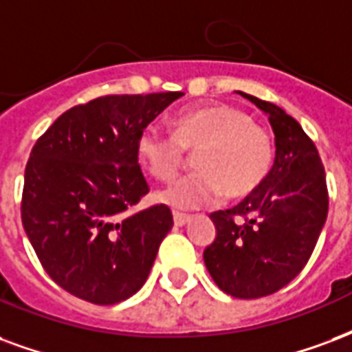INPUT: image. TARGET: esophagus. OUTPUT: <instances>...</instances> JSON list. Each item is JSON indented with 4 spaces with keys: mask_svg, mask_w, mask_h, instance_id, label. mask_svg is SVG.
<instances>
[{
    "mask_svg": "<svg viewBox=\"0 0 352 352\" xmlns=\"http://www.w3.org/2000/svg\"><path fill=\"white\" fill-rule=\"evenodd\" d=\"M190 220H192L190 216L181 214V212H175V214H173V222H175L177 228H183V226H186V223H188Z\"/></svg>",
    "mask_w": 352,
    "mask_h": 352,
    "instance_id": "1",
    "label": "esophagus"
}]
</instances>
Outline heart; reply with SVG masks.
I'll return each mask as SVG.
<instances>
[{
    "instance_id": "obj_1",
    "label": "heart",
    "mask_w": 352,
    "mask_h": 352,
    "mask_svg": "<svg viewBox=\"0 0 352 352\" xmlns=\"http://www.w3.org/2000/svg\"><path fill=\"white\" fill-rule=\"evenodd\" d=\"M138 158L156 181H168L183 166L186 151H196L194 168L166 188L156 201L173 210H197L250 196L267 179L274 160V142L265 126L244 111L214 104L179 113L173 134L147 124L138 136Z\"/></svg>"
}]
</instances>
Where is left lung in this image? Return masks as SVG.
<instances>
[{
    "label": "left lung",
    "instance_id": "1",
    "mask_svg": "<svg viewBox=\"0 0 352 352\" xmlns=\"http://www.w3.org/2000/svg\"><path fill=\"white\" fill-rule=\"evenodd\" d=\"M239 95L269 116L276 158L259 188L233 209L210 214L216 239L203 259L223 293L261 298L306 267L327 222L329 192L321 156L300 124L276 104Z\"/></svg>",
    "mask_w": 352,
    "mask_h": 352
}]
</instances>
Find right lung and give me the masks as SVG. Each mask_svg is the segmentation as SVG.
Masks as SVG:
<instances>
[{
  "label": "right lung",
  "mask_w": 352,
  "mask_h": 352,
  "mask_svg": "<svg viewBox=\"0 0 352 352\" xmlns=\"http://www.w3.org/2000/svg\"><path fill=\"white\" fill-rule=\"evenodd\" d=\"M183 93L108 95L57 117L25 166L22 223L52 280L110 306L138 293L173 228L166 205L129 216L147 181L138 136Z\"/></svg>",
  "instance_id": "obj_1"
}]
</instances>
